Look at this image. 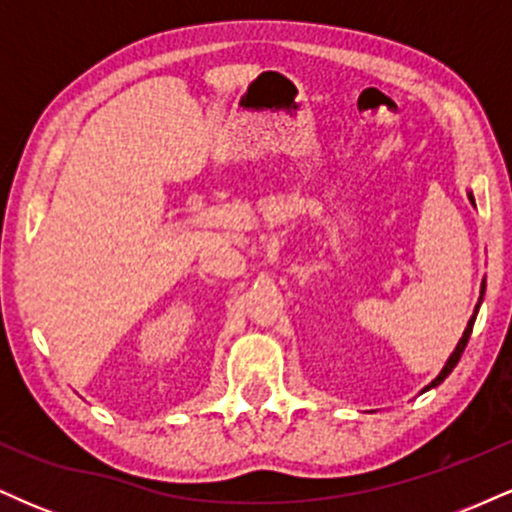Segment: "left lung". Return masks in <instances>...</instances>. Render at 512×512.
<instances>
[{"label": "left lung", "mask_w": 512, "mask_h": 512, "mask_svg": "<svg viewBox=\"0 0 512 512\" xmlns=\"http://www.w3.org/2000/svg\"><path fill=\"white\" fill-rule=\"evenodd\" d=\"M467 197H469V202L474 204V195H472V192H467ZM484 293H486V281H484V284H481V296H479V303H477V308H474V315L469 317L467 327H464V332H462V339H460V342H457L455 351H452L448 361H445V366H443V370H440V373L436 375V380H431V385H426L424 390H421V392H428V390H433V387H438V385L443 383V380L448 378V375L452 373V368L457 366V361H460V358H462V351H464V346H467V342H469V334H472L474 320H477V313H479V308H481V298H484Z\"/></svg>", "instance_id": "1"}]
</instances>
